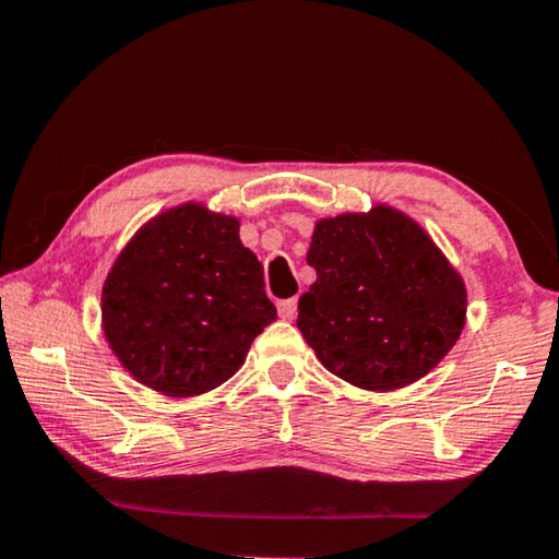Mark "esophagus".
Returning <instances> with one entry per match:
<instances>
[{"instance_id": "1", "label": "esophagus", "mask_w": 559, "mask_h": 559, "mask_svg": "<svg viewBox=\"0 0 559 559\" xmlns=\"http://www.w3.org/2000/svg\"><path fill=\"white\" fill-rule=\"evenodd\" d=\"M298 311V298H286V300H278V316L286 318V321H290V318L296 316Z\"/></svg>"}]
</instances>
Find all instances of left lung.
Masks as SVG:
<instances>
[{
	"instance_id": "8db88e82",
	"label": "left lung",
	"mask_w": 559,
	"mask_h": 559,
	"mask_svg": "<svg viewBox=\"0 0 559 559\" xmlns=\"http://www.w3.org/2000/svg\"><path fill=\"white\" fill-rule=\"evenodd\" d=\"M298 300V331L318 360L366 391H395L430 373L465 325V286L423 228L397 211L316 224Z\"/></svg>"
}]
</instances>
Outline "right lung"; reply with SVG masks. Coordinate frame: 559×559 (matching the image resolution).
Here are the masks:
<instances>
[{
	"label": "right lung",
	"instance_id": "add662e5",
	"mask_svg": "<svg viewBox=\"0 0 559 559\" xmlns=\"http://www.w3.org/2000/svg\"><path fill=\"white\" fill-rule=\"evenodd\" d=\"M104 333L121 366L174 397L226 383L276 321L263 265L238 221L199 203L171 209L131 238L102 294Z\"/></svg>",
	"mask_w": 559,
	"mask_h": 559
}]
</instances>
